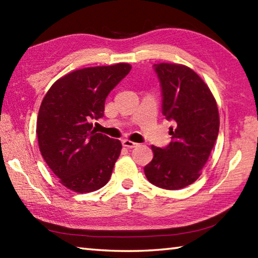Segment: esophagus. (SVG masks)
<instances>
[{
  "label": "esophagus",
  "instance_id": "34e87169",
  "mask_svg": "<svg viewBox=\"0 0 258 258\" xmlns=\"http://www.w3.org/2000/svg\"><path fill=\"white\" fill-rule=\"evenodd\" d=\"M123 146L126 148H135V147H138V143L131 141V140L125 139V140H123Z\"/></svg>",
  "mask_w": 258,
  "mask_h": 258
}]
</instances>
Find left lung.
Segmentation results:
<instances>
[{
  "label": "left lung",
  "mask_w": 258,
  "mask_h": 258,
  "mask_svg": "<svg viewBox=\"0 0 258 258\" xmlns=\"http://www.w3.org/2000/svg\"><path fill=\"white\" fill-rule=\"evenodd\" d=\"M155 71L161 84L163 113L175 121V128H169L167 147H151L154 158L145 174L154 185L177 190L202 175L217 139L220 115L212 91L191 68L161 62Z\"/></svg>",
  "instance_id": "8db88e82"
}]
</instances>
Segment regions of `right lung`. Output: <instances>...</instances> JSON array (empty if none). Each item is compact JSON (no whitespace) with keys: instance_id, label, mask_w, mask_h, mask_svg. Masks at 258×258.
<instances>
[{"instance_id":"add662e5","label":"right lung","mask_w":258,"mask_h":258,"mask_svg":"<svg viewBox=\"0 0 258 258\" xmlns=\"http://www.w3.org/2000/svg\"><path fill=\"white\" fill-rule=\"evenodd\" d=\"M131 64L87 67L55 81L43 98L36 133L45 163L67 189L86 194L108 183L121 150L119 140L98 133L107 95Z\"/></svg>"}]
</instances>
